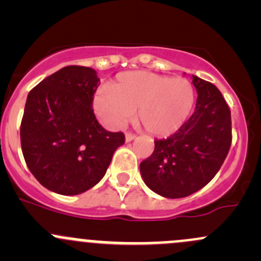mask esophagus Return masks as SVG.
<instances>
[{
    "label": "esophagus",
    "mask_w": 261,
    "mask_h": 261,
    "mask_svg": "<svg viewBox=\"0 0 261 261\" xmlns=\"http://www.w3.org/2000/svg\"><path fill=\"white\" fill-rule=\"evenodd\" d=\"M136 138V135L135 134H131V133H126V141H127V143H130V141H133L134 139Z\"/></svg>",
    "instance_id": "obj_1"
}]
</instances>
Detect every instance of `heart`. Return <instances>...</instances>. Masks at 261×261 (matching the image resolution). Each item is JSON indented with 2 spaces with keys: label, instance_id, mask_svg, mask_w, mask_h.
I'll use <instances>...</instances> for the list:
<instances>
[{
  "label": "heart",
  "instance_id": "b5f03b06",
  "mask_svg": "<svg viewBox=\"0 0 261 261\" xmlns=\"http://www.w3.org/2000/svg\"><path fill=\"white\" fill-rule=\"evenodd\" d=\"M193 84L183 77L170 78L146 70L121 73L94 96V111L111 128H120L136 111L147 134L173 135L184 125L194 106Z\"/></svg>",
  "mask_w": 261,
  "mask_h": 261
}]
</instances>
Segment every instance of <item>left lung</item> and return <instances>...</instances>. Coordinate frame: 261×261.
Returning a JSON list of instances; mask_svg holds the SVG:
<instances>
[{"instance_id":"left-lung-1","label":"left lung","mask_w":261,"mask_h":261,"mask_svg":"<svg viewBox=\"0 0 261 261\" xmlns=\"http://www.w3.org/2000/svg\"><path fill=\"white\" fill-rule=\"evenodd\" d=\"M196 110L169 138L155 140L152 154L140 163L145 184L167 198H183L217 174L232 141L231 111L215 84L193 75Z\"/></svg>"}]
</instances>
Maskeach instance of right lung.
Segmentation results:
<instances>
[{"mask_svg": "<svg viewBox=\"0 0 261 261\" xmlns=\"http://www.w3.org/2000/svg\"><path fill=\"white\" fill-rule=\"evenodd\" d=\"M96 70L64 67L34 87L20 126L28 168L41 186L74 196L96 186L112 155L125 144L123 133L99 125L93 98L99 86Z\"/></svg>", "mask_w": 261, "mask_h": 261, "instance_id": "1", "label": "right lung"}]
</instances>
